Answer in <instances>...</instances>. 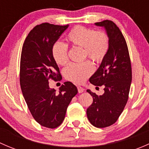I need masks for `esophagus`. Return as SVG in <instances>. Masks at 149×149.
I'll return each mask as SVG.
<instances>
[{
  "mask_svg": "<svg viewBox=\"0 0 149 149\" xmlns=\"http://www.w3.org/2000/svg\"><path fill=\"white\" fill-rule=\"evenodd\" d=\"M77 88H78V91H79V93H82V92H84V88H83V87H81V86H78Z\"/></svg>",
  "mask_w": 149,
  "mask_h": 149,
  "instance_id": "esophagus-1",
  "label": "esophagus"
}]
</instances>
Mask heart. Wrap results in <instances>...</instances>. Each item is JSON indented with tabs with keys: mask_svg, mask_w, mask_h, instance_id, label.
<instances>
[{
	"mask_svg": "<svg viewBox=\"0 0 149 149\" xmlns=\"http://www.w3.org/2000/svg\"><path fill=\"white\" fill-rule=\"evenodd\" d=\"M69 44L83 48V58L87 57L94 62L101 63L109 51V39L107 34L102 31H96L92 29L76 26L67 35ZM52 54L55 62L65 65L68 62V45L57 42L52 48ZM94 71V66L89 61L80 63H71L64 70V76L67 80L74 84H82Z\"/></svg>",
	"mask_w": 149,
	"mask_h": 149,
	"instance_id": "obj_1",
	"label": "heart"
}]
</instances>
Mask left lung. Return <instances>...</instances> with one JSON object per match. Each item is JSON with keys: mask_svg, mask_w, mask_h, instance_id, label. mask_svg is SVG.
<instances>
[{"mask_svg": "<svg viewBox=\"0 0 149 149\" xmlns=\"http://www.w3.org/2000/svg\"><path fill=\"white\" fill-rule=\"evenodd\" d=\"M105 29L109 39V48L97 71L89 79L94 86L104 87L98 96L88 89L93 103L87 109L88 120L97 127L112 125L123 112L132 81V70L127 43L120 29L113 22L104 20L95 23Z\"/></svg>", "mask_w": 149, "mask_h": 149, "instance_id": "obj_1", "label": "left lung"}]
</instances>
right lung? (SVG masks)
<instances>
[{
    "instance_id": "1",
    "label": "right lung",
    "mask_w": 149,
    "mask_h": 149,
    "mask_svg": "<svg viewBox=\"0 0 149 149\" xmlns=\"http://www.w3.org/2000/svg\"><path fill=\"white\" fill-rule=\"evenodd\" d=\"M68 25L43 23L37 25L26 37L20 63V85L31 115L42 126L58 127L65 118L66 110L78 93L76 86L66 81L59 91L50 88L48 80L62 79L52 54L53 45Z\"/></svg>"
}]
</instances>
